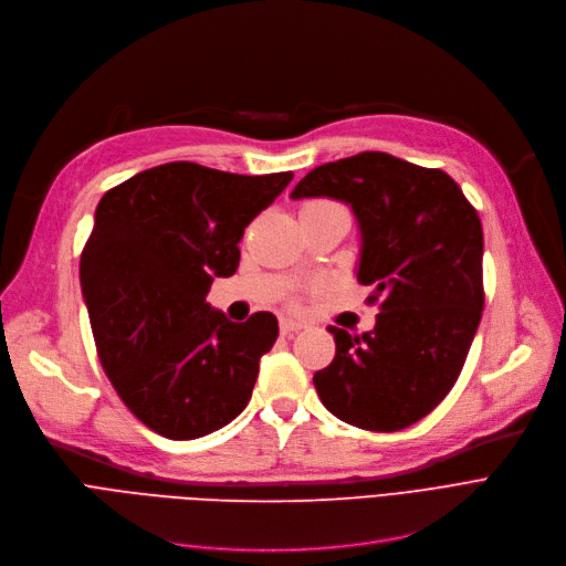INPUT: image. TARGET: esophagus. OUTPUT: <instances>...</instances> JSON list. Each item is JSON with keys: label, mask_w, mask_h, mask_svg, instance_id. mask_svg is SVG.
<instances>
[{"label": "esophagus", "mask_w": 566, "mask_h": 566, "mask_svg": "<svg viewBox=\"0 0 566 566\" xmlns=\"http://www.w3.org/2000/svg\"><path fill=\"white\" fill-rule=\"evenodd\" d=\"M279 327H281V334L283 336H287V334H297V332H302L306 325L302 319H294V317H281L279 319Z\"/></svg>", "instance_id": "34e87169"}]
</instances>
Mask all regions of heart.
<instances>
[{"mask_svg": "<svg viewBox=\"0 0 566 566\" xmlns=\"http://www.w3.org/2000/svg\"><path fill=\"white\" fill-rule=\"evenodd\" d=\"M317 205H334V202H329V200H313V202H306V205H304L302 209H306V207H317ZM290 302L294 304V302H297V300H294V297H292Z\"/></svg>", "mask_w": 566, "mask_h": 566, "instance_id": "1", "label": "heart"}]
</instances>
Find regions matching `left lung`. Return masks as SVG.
<instances>
[{"label": "left lung", "instance_id": "obj_1", "mask_svg": "<svg viewBox=\"0 0 566 566\" xmlns=\"http://www.w3.org/2000/svg\"><path fill=\"white\" fill-rule=\"evenodd\" d=\"M317 196L353 207L357 281L380 313L361 336L329 327L336 357L313 385L340 421L394 433L433 412L468 359L486 300L479 213L447 172L385 151L319 166L292 191Z\"/></svg>", "mask_w": 566, "mask_h": 566}]
</instances>
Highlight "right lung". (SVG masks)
<instances>
[{"mask_svg":"<svg viewBox=\"0 0 566 566\" xmlns=\"http://www.w3.org/2000/svg\"><path fill=\"white\" fill-rule=\"evenodd\" d=\"M292 177L175 160L101 198L80 283L107 380L154 433L196 440L249 406L279 319L230 322L205 297L213 276L237 272L244 228Z\"/></svg>","mask_w":566,"mask_h":566,"instance_id":"1","label":"right lung"}]
</instances>
